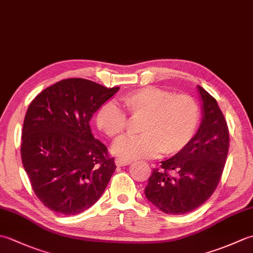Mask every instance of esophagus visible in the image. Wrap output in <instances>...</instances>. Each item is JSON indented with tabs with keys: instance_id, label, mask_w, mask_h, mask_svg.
<instances>
[{
	"instance_id": "34e87169",
	"label": "esophagus",
	"mask_w": 253,
	"mask_h": 253,
	"mask_svg": "<svg viewBox=\"0 0 253 253\" xmlns=\"http://www.w3.org/2000/svg\"><path fill=\"white\" fill-rule=\"evenodd\" d=\"M132 163V161L130 160H125V159H116L115 160V164L117 166H126V165H129Z\"/></svg>"
}]
</instances>
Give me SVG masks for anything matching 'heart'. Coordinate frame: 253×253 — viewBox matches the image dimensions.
I'll return each mask as SVG.
<instances>
[{
  "label": "heart",
  "instance_id": "1",
  "mask_svg": "<svg viewBox=\"0 0 253 253\" xmlns=\"http://www.w3.org/2000/svg\"><path fill=\"white\" fill-rule=\"evenodd\" d=\"M128 115L141 120L140 136L124 137L113 146V152L125 159L154 158L160 153L171 157L189 146L200 124V107L188 94H174L158 87H143L121 99ZM95 123L107 137L116 139L126 131L128 118L113 102L96 112Z\"/></svg>",
  "mask_w": 253,
  "mask_h": 253
}]
</instances>
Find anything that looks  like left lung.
<instances>
[{"mask_svg":"<svg viewBox=\"0 0 253 253\" xmlns=\"http://www.w3.org/2000/svg\"><path fill=\"white\" fill-rule=\"evenodd\" d=\"M203 117L197 135L184 151L161 162L150 176L144 193L168 214H186L213 195L223 174L229 131L216 100L198 85Z\"/></svg>","mask_w":253,"mask_h":253,"instance_id":"1","label":"left lung"}]
</instances>
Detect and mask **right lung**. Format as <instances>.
Wrapping results in <instances>:
<instances>
[{"mask_svg": "<svg viewBox=\"0 0 253 253\" xmlns=\"http://www.w3.org/2000/svg\"><path fill=\"white\" fill-rule=\"evenodd\" d=\"M120 87L68 78L38 94L27 110L21 161L37 198L64 215H76L99 200L116 165L91 132L93 113Z\"/></svg>", "mask_w": 253, "mask_h": 253, "instance_id": "1", "label": "right lung"}]
</instances>
